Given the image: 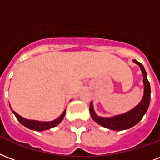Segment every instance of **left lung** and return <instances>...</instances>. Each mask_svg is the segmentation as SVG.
Returning <instances> with one entry per match:
<instances>
[{
	"mask_svg": "<svg viewBox=\"0 0 160 160\" xmlns=\"http://www.w3.org/2000/svg\"><path fill=\"white\" fill-rule=\"evenodd\" d=\"M132 62L137 64L140 67V69L142 73V78H143L142 82L144 85V91H143L142 98L136 107L122 114L113 116V117H110V118H104V117H100V116L96 115L95 110H94L92 102L90 104V113H91L92 119L96 123L106 128L115 130V131H122V130H125V129L131 128L139 122L148 110L149 103H150L151 89L150 84L148 82V78H147V73L145 71L144 67L141 63L138 62L135 59H133Z\"/></svg>",
	"mask_w": 160,
	"mask_h": 160,
	"instance_id": "1",
	"label": "left lung"
}]
</instances>
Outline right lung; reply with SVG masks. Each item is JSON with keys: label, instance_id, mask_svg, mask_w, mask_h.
<instances>
[{"label": "right lung", "instance_id": "right-lung-1", "mask_svg": "<svg viewBox=\"0 0 160 160\" xmlns=\"http://www.w3.org/2000/svg\"><path fill=\"white\" fill-rule=\"evenodd\" d=\"M12 112L13 114L16 116V118L21 124H22L23 126H25L26 128L34 131H44V130H48V129H50L52 128H54L57 125L60 123L62 120L64 119L65 112H66V110H64L63 113L61 114L58 118H56L55 120L50 121V122H41V121H36V120H29V119H26V118H22V116L18 115V113L14 112L12 109Z\"/></svg>", "mask_w": 160, "mask_h": 160}]
</instances>
